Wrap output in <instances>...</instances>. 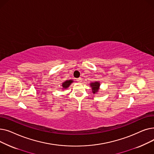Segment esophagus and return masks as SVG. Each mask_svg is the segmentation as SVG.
I'll list each match as a JSON object with an SVG mask.
<instances>
[{
	"mask_svg": "<svg viewBox=\"0 0 154 154\" xmlns=\"http://www.w3.org/2000/svg\"><path fill=\"white\" fill-rule=\"evenodd\" d=\"M77 81H78L79 82H82V81H81V80H82V78L79 77V78L77 79Z\"/></svg>",
	"mask_w": 154,
	"mask_h": 154,
	"instance_id": "34e87169",
	"label": "esophagus"
}]
</instances>
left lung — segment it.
<instances>
[{
    "mask_svg": "<svg viewBox=\"0 0 154 154\" xmlns=\"http://www.w3.org/2000/svg\"><path fill=\"white\" fill-rule=\"evenodd\" d=\"M100 82H97V81H95L94 82H91L90 84V86L92 88V92L93 94H95L99 90V87H100Z\"/></svg>",
    "mask_w": 154,
    "mask_h": 154,
    "instance_id": "1",
    "label": "left lung"
}]
</instances>
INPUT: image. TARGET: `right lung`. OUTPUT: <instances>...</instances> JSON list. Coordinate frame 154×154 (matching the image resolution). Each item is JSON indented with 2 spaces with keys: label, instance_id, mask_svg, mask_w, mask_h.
Returning a JSON list of instances; mask_svg holds the SVG:
<instances>
[{
  "label": "right lung",
  "instance_id": "obj_1",
  "mask_svg": "<svg viewBox=\"0 0 154 154\" xmlns=\"http://www.w3.org/2000/svg\"><path fill=\"white\" fill-rule=\"evenodd\" d=\"M74 82L72 80H66V81H65L62 83V89L64 90V89H66V88H67L70 85Z\"/></svg>",
  "mask_w": 154,
  "mask_h": 154
}]
</instances>
